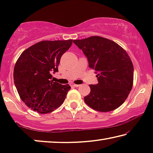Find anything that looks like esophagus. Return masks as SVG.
Segmentation results:
<instances>
[{"mask_svg": "<svg viewBox=\"0 0 153 153\" xmlns=\"http://www.w3.org/2000/svg\"><path fill=\"white\" fill-rule=\"evenodd\" d=\"M71 86H74V87H79V84H72L71 85Z\"/></svg>", "mask_w": 153, "mask_h": 153, "instance_id": "esophagus-1", "label": "esophagus"}]
</instances>
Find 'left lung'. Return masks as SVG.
<instances>
[{
  "instance_id": "1",
  "label": "left lung",
  "mask_w": 153,
  "mask_h": 153,
  "mask_svg": "<svg viewBox=\"0 0 153 153\" xmlns=\"http://www.w3.org/2000/svg\"><path fill=\"white\" fill-rule=\"evenodd\" d=\"M73 42L97 74L98 83L90 85V93L84 97L86 105L100 112L120 107L133 86L134 67L128 54L116 42L100 36Z\"/></svg>"
}]
</instances>
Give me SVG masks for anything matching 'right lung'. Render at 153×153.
<instances>
[{
  "instance_id": "1",
  "label": "right lung",
  "mask_w": 153,
  "mask_h": 153,
  "mask_svg": "<svg viewBox=\"0 0 153 153\" xmlns=\"http://www.w3.org/2000/svg\"><path fill=\"white\" fill-rule=\"evenodd\" d=\"M72 40L41 41L24 51L15 63L14 83L21 99L39 113H48L63 104L69 84L52 80L58 71L62 55L69 50Z\"/></svg>"
}]
</instances>
